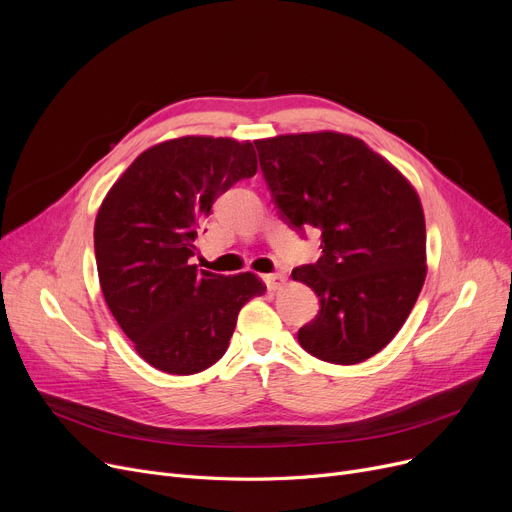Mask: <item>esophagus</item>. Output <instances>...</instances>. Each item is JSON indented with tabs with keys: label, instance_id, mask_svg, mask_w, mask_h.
<instances>
[{
	"label": "esophagus",
	"instance_id": "1",
	"mask_svg": "<svg viewBox=\"0 0 512 512\" xmlns=\"http://www.w3.org/2000/svg\"><path fill=\"white\" fill-rule=\"evenodd\" d=\"M263 280H265V284H267V288H269L271 292L282 290L284 284H286V278H284L282 274H269V276H265Z\"/></svg>",
	"mask_w": 512,
	"mask_h": 512
}]
</instances>
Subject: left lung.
<instances>
[{"mask_svg": "<svg viewBox=\"0 0 512 512\" xmlns=\"http://www.w3.org/2000/svg\"><path fill=\"white\" fill-rule=\"evenodd\" d=\"M255 146L282 216L321 230L319 261L292 271L321 302L300 346L331 364L364 362L397 335L426 280L418 191L348 133H286Z\"/></svg>", "mask_w": 512, "mask_h": 512, "instance_id": "1", "label": "left lung"}]
</instances>
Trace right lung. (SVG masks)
<instances>
[{"mask_svg":"<svg viewBox=\"0 0 512 512\" xmlns=\"http://www.w3.org/2000/svg\"><path fill=\"white\" fill-rule=\"evenodd\" d=\"M257 173L251 142L183 135L144 150L102 199L94 253L102 294L150 366L195 374L218 362L243 306L265 294L245 271H197V228L236 181Z\"/></svg>","mask_w":512,"mask_h":512,"instance_id":"obj_1","label":"right lung"}]
</instances>
